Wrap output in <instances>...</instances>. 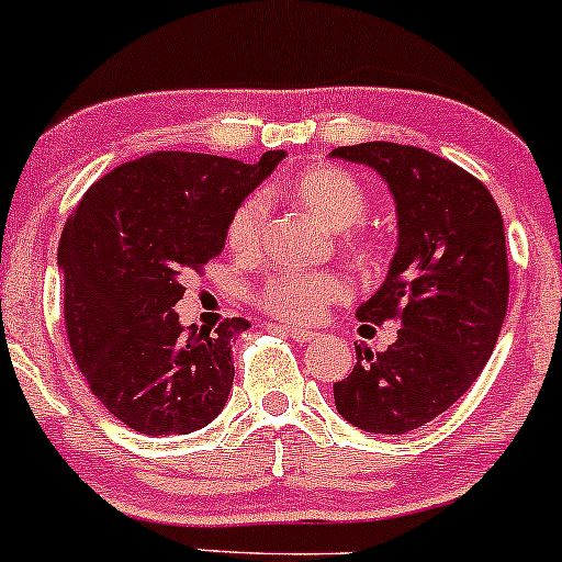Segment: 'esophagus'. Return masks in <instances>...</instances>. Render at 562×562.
I'll return each instance as SVG.
<instances>
[{"mask_svg": "<svg viewBox=\"0 0 562 562\" xmlns=\"http://www.w3.org/2000/svg\"><path fill=\"white\" fill-rule=\"evenodd\" d=\"M277 331H282V334H288L290 339H295V342H301V345H305V342H314V339L318 337L316 331H308V329H295V326H274Z\"/></svg>", "mask_w": 562, "mask_h": 562, "instance_id": "34e87169", "label": "esophagus"}]
</instances>
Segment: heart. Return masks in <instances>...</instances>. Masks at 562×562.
<instances>
[{
    "label": "heart",
    "instance_id": "heart-1",
    "mask_svg": "<svg viewBox=\"0 0 562 562\" xmlns=\"http://www.w3.org/2000/svg\"><path fill=\"white\" fill-rule=\"evenodd\" d=\"M267 196H277L293 207L308 212L318 225L339 233V246L347 257L368 265L375 257V244L366 233L350 231L368 210L363 187L337 166H305L288 179L274 183ZM267 204L261 196H246L231 212L225 244L236 257L251 259L261 248ZM350 288L339 274H277L257 290V305L269 316L290 324H316L334 303L345 301Z\"/></svg>",
    "mask_w": 562,
    "mask_h": 562
}]
</instances>
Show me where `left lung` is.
Returning a JSON list of instances; mask_svg holds the SVG:
<instances>
[{
  "mask_svg": "<svg viewBox=\"0 0 562 562\" xmlns=\"http://www.w3.org/2000/svg\"><path fill=\"white\" fill-rule=\"evenodd\" d=\"M331 158L363 162L392 191L400 244L355 316L368 331L402 326L383 352L355 350L334 404L355 428L402 436L449 409L493 355L508 308L503 217L485 183L423 147L363 142Z\"/></svg>",
  "mask_w": 562,
  "mask_h": 562,
  "instance_id": "left-lung-1",
  "label": "left lung"
}]
</instances>
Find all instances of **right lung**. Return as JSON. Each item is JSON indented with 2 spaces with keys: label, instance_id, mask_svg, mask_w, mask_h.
Instances as JSON below:
<instances>
[{
  "label": "right lung",
  "instance_id": "add662e5",
  "mask_svg": "<svg viewBox=\"0 0 562 562\" xmlns=\"http://www.w3.org/2000/svg\"><path fill=\"white\" fill-rule=\"evenodd\" d=\"M285 158L150 153L85 191L59 240L64 324L98 402L145 436H187L228 402L246 318L183 329V280L225 246L231 212Z\"/></svg>",
  "mask_w": 562,
  "mask_h": 562
}]
</instances>
